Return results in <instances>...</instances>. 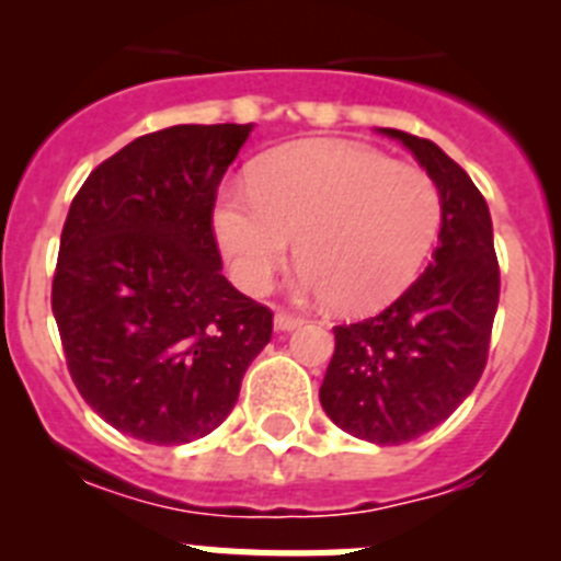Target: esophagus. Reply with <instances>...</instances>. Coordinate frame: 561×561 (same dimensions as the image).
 <instances>
[{"mask_svg":"<svg viewBox=\"0 0 561 561\" xmlns=\"http://www.w3.org/2000/svg\"><path fill=\"white\" fill-rule=\"evenodd\" d=\"M275 329L277 331H295V329H300V320H297V317H291V314H286V311H277Z\"/></svg>","mask_w":561,"mask_h":561,"instance_id":"34e87169","label":"esophagus"}]
</instances>
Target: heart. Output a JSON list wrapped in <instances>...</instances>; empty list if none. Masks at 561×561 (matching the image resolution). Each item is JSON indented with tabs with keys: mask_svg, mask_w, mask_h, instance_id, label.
Returning <instances> with one entry per match:
<instances>
[{
	"mask_svg": "<svg viewBox=\"0 0 561 561\" xmlns=\"http://www.w3.org/2000/svg\"><path fill=\"white\" fill-rule=\"evenodd\" d=\"M444 202L430 173L342 140L275 148L250 191L225 187L213 232L230 275L261 295L297 238V289L329 297L342 314L393 304L438 244Z\"/></svg>",
	"mask_w": 561,
	"mask_h": 561,
	"instance_id": "heart-1",
	"label": "heart"
}]
</instances>
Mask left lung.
<instances>
[{"mask_svg": "<svg viewBox=\"0 0 561 561\" xmlns=\"http://www.w3.org/2000/svg\"><path fill=\"white\" fill-rule=\"evenodd\" d=\"M433 176L444 202L433 264L381 314L336 325L320 404L336 427L379 447L430 433L472 393L489 356L500 270L489 205L435 142L379 128Z\"/></svg>", "mask_w": 561, "mask_h": 561, "instance_id": "obj_1", "label": "left lung"}]
</instances>
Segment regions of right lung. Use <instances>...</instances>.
<instances>
[{"mask_svg": "<svg viewBox=\"0 0 561 561\" xmlns=\"http://www.w3.org/2000/svg\"><path fill=\"white\" fill-rule=\"evenodd\" d=\"M252 123L146 134L89 173L64 221L53 314L83 401L176 447L236 408L272 311L221 275L213 202Z\"/></svg>", "mask_w": 561, "mask_h": 561, "instance_id": "1", "label": "right lung"}]
</instances>
